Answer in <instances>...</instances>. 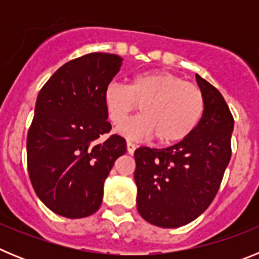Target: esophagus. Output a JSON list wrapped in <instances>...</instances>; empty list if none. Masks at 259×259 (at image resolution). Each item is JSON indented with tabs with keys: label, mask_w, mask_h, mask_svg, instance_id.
Listing matches in <instances>:
<instances>
[{
	"label": "esophagus",
	"mask_w": 259,
	"mask_h": 259,
	"mask_svg": "<svg viewBox=\"0 0 259 259\" xmlns=\"http://www.w3.org/2000/svg\"><path fill=\"white\" fill-rule=\"evenodd\" d=\"M135 150H136V145L134 143H131V141H127V152L130 154H134Z\"/></svg>",
	"instance_id": "34e87169"
}]
</instances>
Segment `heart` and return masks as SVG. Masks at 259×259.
<instances>
[{"instance_id": "1", "label": "heart", "mask_w": 259, "mask_h": 259, "mask_svg": "<svg viewBox=\"0 0 259 259\" xmlns=\"http://www.w3.org/2000/svg\"><path fill=\"white\" fill-rule=\"evenodd\" d=\"M140 104L143 116L119 128L128 139H150L163 145L179 143L197 127L203 113V95L194 84L167 71H148L128 85L107 84L104 107L114 125H120Z\"/></svg>"}]
</instances>
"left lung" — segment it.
<instances>
[{"instance_id": "1", "label": "left lung", "mask_w": 259, "mask_h": 259, "mask_svg": "<svg viewBox=\"0 0 259 259\" xmlns=\"http://www.w3.org/2000/svg\"><path fill=\"white\" fill-rule=\"evenodd\" d=\"M203 113L184 140L164 149L135 152L137 210L162 228H178L200 217L214 200L231 159L233 116L223 96L196 74Z\"/></svg>"}]
</instances>
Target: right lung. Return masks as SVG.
Segmentation results:
<instances>
[{"instance_id": "add662e5", "label": "right lung", "mask_w": 259, "mask_h": 259, "mask_svg": "<svg viewBox=\"0 0 259 259\" xmlns=\"http://www.w3.org/2000/svg\"><path fill=\"white\" fill-rule=\"evenodd\" d=\"M116 54L91 53L52 75L36 100L27 135V166L37 197L53 212L77 219L95 214L104 183L127 150L122 136L109 134L104 91L120 70Z\"/></svg>"}]
</instances>
